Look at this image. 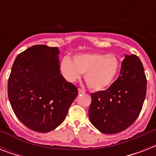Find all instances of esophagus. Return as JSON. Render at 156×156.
Returning <instances> with one entry per match:
<instances>
[{"label": "esophagus", "instance_id": "esophagus-1", "mask_svg": "<svg viewBox=\"0 0 156 156\" xmlns=\"http://www.w3.org/2000/svg\"><path fill=\"white\" fill-rule=\"evenodd\" d=\"M78 93H79V94H84V93H85V90H83V89H81V88H78Z\"/></svg>", "mask_w": 156, "mask_h": 156}]
</instances>
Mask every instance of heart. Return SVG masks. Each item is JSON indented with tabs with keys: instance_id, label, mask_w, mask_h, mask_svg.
<instances>
[{
	"instance_id": "b5f03b06",
	"label": "heart",
	"mask_w": 156,
	"mask_h": 156,
	"mask_svg": "<svg viewBox=\"0 0 156 156\" xmlns=\"http://www.w3.org/2000/svg\"><path fill=\"white\" fill-rule=\"evenodd\" d=\"M121 69V61L114 54H78L73 56V61L66 56L61 62V70L69 82L79 79L84 74L86 83L94 90L106 89L113 83Z\"/></svg>"
}]
</instances>
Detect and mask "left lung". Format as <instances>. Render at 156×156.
<instances>
[{
    "label": "left lung",
    "mask_w": 156,
    "mask_h": 156,
    "mask_svg": "<svg viewBox=\"0 0 156 156\" xmlns=\"http://www.w3.org/2000/svg\"><path fill=\"white\" fill-rule=\"evenodd\" d=\"M146 93L147 78L140 59L126 55L117 79L108 89L91 93L90 122L103 133L124 131L139 116Z\"/></svg>",
    "instance_id": "1"
}]
</instances>
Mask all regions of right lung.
<instances>
[{
    "label": "right lung",
    "instance_id": "right-lung-1",
    "mask_svg": "<svg viewBox=\"0 0 156 156\" xmlns=\"http://www.w3.org/2000/svg\"><path fill=\"white\" fill-rule=\"evenodd\" d=\"M58 48L34 45L17 56L8 80L13 111L27 128L48 133L66 119L78 88L61 75Z\"/></svg>",
    "mask_w": 156,
    "mask_h": 156
}]
</instances>
